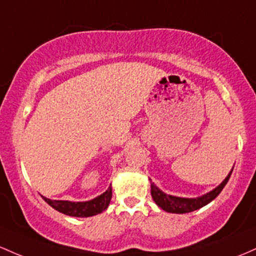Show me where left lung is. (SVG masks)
I'll return each instance as SVG.
<instances>
[{"mask_svg": "<svg viewBox=\"0 0 256 256\" xmlns=\"http://www.w3.org/2000/svg\"><path fill=\"white\" fill-rule=\"evenodd\" d=\"M232 170L231 169L228 176L225 178L222 182L220 184L218 188H215L213 191L208 192V194H203V196L197 197V198H182V197H176V196H170V194H166L163 191H160L154 182H151V196L154 198V200L156 202V204L162 208L163 210L168 212V213H175V214H185L190 213V212L197 210V209L202 208L210 203L214 198L219 196V194L222 191V188H225V185L228 184L230 176H231Z\"/></svg>", "mask_w": 256, "mask_h": 256, "instance_id": "1", "label": "left lung"}]
</instances>
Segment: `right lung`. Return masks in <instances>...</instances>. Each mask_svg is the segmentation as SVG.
Wrapping results in <instances>:
<instances>
[{"instance_id": "add662e5", "label": "right lung", "mask_w": 256, "mask_h": 256, "mask_svg": "<svg viewBox=\"0 0 256 256\" xmlns=\"http://www.w3.org/2000/svg\"><path fill=\"white\" fill-rule=\"evenodd\" d=\"M111 197H112V188L111 185L104 194L98 196L94 200H87V202H70V200H50L47 197H43V200L50 204L52 208L60 213L68 215V216H76V218H88L93 216V215L100 214L108 208L110 204Z\"/></svg>"}]
</instances>
